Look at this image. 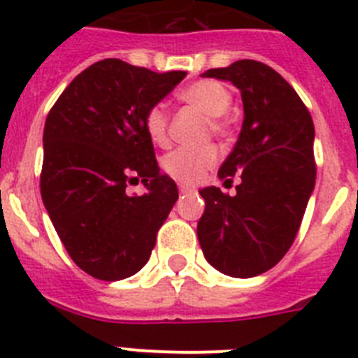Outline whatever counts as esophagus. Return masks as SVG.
<instances>
[{"label":"esophagus","instance_id":"1","mask_svg":"<svg viewBox=\"0 0 358 358\" xmlns=\"http://www.w3.org/2000/svg\"><path fill=\"white\" fill-rule=\"evenodd\" d=\"M195 192H197V189H195V186H186V185L179 186V194H181V195L195 194Z\"/></svg>","mask_w":358,"mask_h":358}]
</instances>
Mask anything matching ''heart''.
Instances as JSON below:
<instances>
[{
    "instance_id": "heart-1",
    "label": "heart",
    "mask_w": 358,
    "mask_h": 358,
    "mask_svg": "<svg viewBox=\"0 0 358 358\" xmlns=\"http://www.w3.org/2000/svg\"><path fill=\"white\" fill-rule=\"evenodd\" d=\"M181 100L195 107L206 116V136L213 134L220 140H231L235 134V120L229 115L233 94L222 82L202 78L192 82L181 91ZM143 127L148 140L157 147H169L170 116L164 103H154L143 116ZM218 161V148L215 145L181 147L163 157V170L166 176L181 185H195L206 176Z\"/></svg>"
}]
</instances>
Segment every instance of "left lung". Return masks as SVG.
I'll use <instances>...</instances> for the list:
<instances>
[{
    "label": "left lung",
    "instance_id": "obj_1",
    "mask_svg": "<svg viewBox=\"0 0 358 358\" xmlns=\"http://www.w3.org/2000/svg\"><path fill=\"white\" fill-rule=\"evenodd\" d=\"M202 77L229 80L242 93L238 141L218 170L236 195L201 189L206 210L197 236L206 260L233 278L267 273L296 240L315 185L314 122L292 85L258 61L213 68Z\"/></svg>",
    "mask_w": 358,
    "mask_h": 358
}]
</instances>
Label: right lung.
I'll return each mask as SVG.
<instances>
[{
  "instance_id": "1",
  "label": "right lung",
  "mask_w": 358,
  "mask_h": 358,
  "mask_svg": "<svg viewBox=\"0 0 358 358\" xmlns=\"http://www.w3.org/2000/svg\"><path fill=\"white\" fill-rule=\"evenodd\" d=\"M185 77L103 59L78 73L46 116L41 197L71 260L96 280L138 273L179 197L143 116ZM140 178L148 194L129 196Z\"/></svg>"
}]
</instances>
